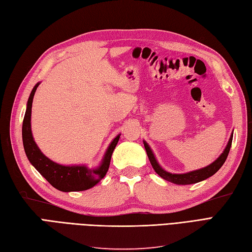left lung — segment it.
Masks as SVG:
<instances>
[{"mask_svg": "<svg viewBox=\"0 0 252 252\" xmlns=\"http://www.w3.org/2000/svg\"><path fill=\"white\" fill-rule=\"evenodd\" d=\"M232 139H233V133L231 134L229 143H227L225 149L223 150V153H222L218 159L214 161L212 164H209L208 166H205V167L200 168V169H196V171H192V172H188L185 174H172V173H168V172L164 171V169L160 166L159 163H158L156 157L153 153V150H151L149 147V145L146 142H144V146H145L146 153H147V156L149 158L151 165H153L156 173L159 175L160 177L169 181V183H173L176 185H191V184H196V183H198V181L205 180L208 177L213 176L215 173H217L219 171L220 167L223 165V163L225 162L227 155H229V153H230Z\"/></svg>", "mask_w": 252, "mask_h": 252, "instance_id": "1", "label": "left lung"}]
</instances>
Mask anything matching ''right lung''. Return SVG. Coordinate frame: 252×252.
<instances>
[{
    "instance_id": "right-lung-1",
    "label": "right lung",
    "mask_w": 252,
    "mask_h": 252,
    "mask_svg": "<svg viewBox=\"0 0 252 252\" xmlns=\"http://www.w3.org/2000/svg\"><path fill=\"white\" fill-rule=\"evenodd\" d=\"M38 85L39 83L34 86L31 94L29 96L26 115L22 124V142L29 161L37 169L38 173L58 190L72 192L85 191L92 188L106 175L112 155L120 138V134L110 143L101 164L96 167L89 168L86 165H61L51 161L40 151L36 143L34 142L31 130L32 102Z\"/></svg>"
}]
</instances>
